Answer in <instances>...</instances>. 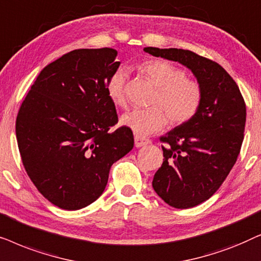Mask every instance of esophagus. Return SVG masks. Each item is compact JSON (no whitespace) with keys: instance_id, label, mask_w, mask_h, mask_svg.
I'll use <instances>...</instances> for the list:
<instances>
[{"instance_id":"esophagus-1","label":"esophagus","mask_w":261,"mask_h":261,"mask_svg":"<svg viewBox=\"0 0 261 261\" xmlns=\"http://www.w3.org/2000/svg\"><path fill=\"white\" fill-rule=\"evenodd\" d=\"M148 139H146L144 137H140V135H135L134 138V144H135V147H142V146H146L149 144Z\"/></svg>"}]
</instances>
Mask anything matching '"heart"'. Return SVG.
I'll return each instance as SVG.
<instances>
[{
    "label": "heart",
    "instance_id": "heart-1",
    "mask_svg": "<svg viewBox=\"0 0 261 261\" xmlns=\"http://www.w3.org/2000/svg\"><path fill=\"white\" fill-rule=\"evenodd\" d=\"M140 71L156 87L147 109H133L123 114L121 124L138 135H148L163 129L167 117L172 124L188 122L198 112L203 91L197 81L187 77L180 67L165 59H152L142 63ZM127 70L119 69L107 83V94L114 105L124 107Z\"/></svg>",
    "mask_w": 261,
    "mask_h": 261
}]
</instances>
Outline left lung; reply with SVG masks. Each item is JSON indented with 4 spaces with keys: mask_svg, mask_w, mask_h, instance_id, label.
<instances>
[{
    "mask_svg": "<svg viewBox=\"0 0 261 261\" xmlns=\"http://www.w3.org/2000/svg\"><path fill=\"white\" fill-rule=\"evenodd\" d=\"M144 51L188 67L202 88L196 115L160 138L166 144L164 162L152 181L169 205L192 208L215 194L237 162L244 141L245 101L233 78L213 60L180 48Z\"/></svg>",
    "mask_w": 261,
    "mask_h": 261,
    "instance_id": "1",
    "label": "left lung"
}]
</instances>
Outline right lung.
I'll list each match as a JSON object with an SVG mask.
<instances>
[{
  "instance_id": "right-lung-1",
  "label": "right lung",
  "mask_w": 261,
  "mask_h": 261,
  "mask_svg": "<svg viewBox=\"0 0 261 261\" xmlns=\"http://www.w3.org/2000/svg\"><path fill=\"white\" fill-rule=\"evenodd\" d=\"M114 48H80L39 73L20 107L16 139L24 170L40 194L78 210L105 191L110 167L133 148L117 123L107 83L120 62Z\"/></svg>"
}]
</instances>
